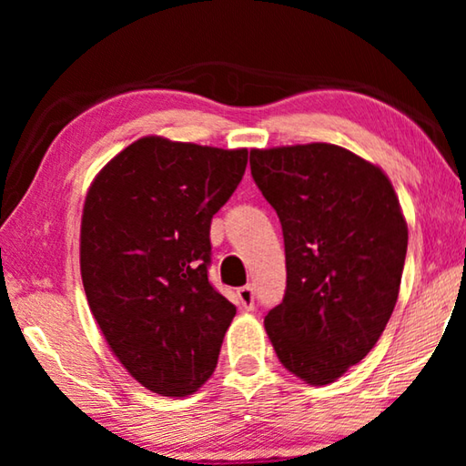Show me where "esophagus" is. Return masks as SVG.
Returning a JSON list of instances; mask_svg holds the SVG:
<instances>
[{
  "instance_id": "esophagus-1",
  "label": "esophagus",
  "mask_w": 466,
  "mask_h": 466,
  "mask_svg": "<svg viewBox=\"0 0 466 466\" xmlns=\"http://www.w3.org/2000/svg\"><path fill=\"white\" fill-rule=\"evenodd\" d=\"M238 299H240L242 309L250 310L252 306H255V289H252L250 286H242V288H238Z\"/></svg>"
}]
</instances>
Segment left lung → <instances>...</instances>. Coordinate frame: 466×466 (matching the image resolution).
<instances>
[{
    "instance_id": "8db88e82",
    "label": "left lung",
    "mask_w": 466,
    "mask_h": 466,
    "mask_svg": "<svg viewBox=\"0 0 466 466\" xmlns=\"http://www.w3.org/2000/svg\"><path fill=\"white\" fill-rule=\"evenodd\" d=\"M250 175L281 222L286 296L265 317L283 366L335 382L380 339L399 298L407 222L389 177L333 144L250 149Z\"/></svg>"
}]
</instances>
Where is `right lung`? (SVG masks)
Segmentation results:
<instances>
[{"label":"right lung","instance_id":"add662e5","mask_svg":"<svg viewBox=\"0 0 466 466\" xmlns=\"http://www.w3.org/2000/svg\"><path fill=\"white\" fill-rule=\"evenodd\" d=\"M247 149L141 137L86 195L82 281L110 350L147 390L187 397L214 374L236 306L211 286L209 228Z\"/></svg>","mask_w":466,"mask_h":466}]
</instances>
